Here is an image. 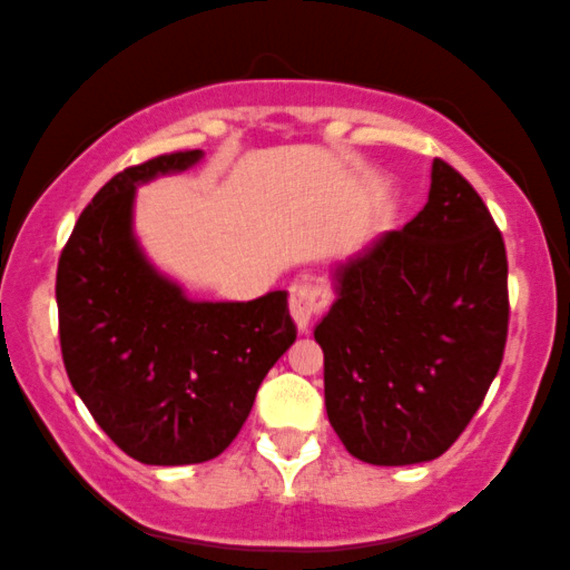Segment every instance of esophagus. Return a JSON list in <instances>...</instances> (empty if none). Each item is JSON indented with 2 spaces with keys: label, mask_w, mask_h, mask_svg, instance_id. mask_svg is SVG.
I'll list each match as a JSON object with an SVG mask.
<instances>
[{
  "label": "esophagus",
  "mask_w": 570,
  "mask_h": 570,
  "mask_svg": "<svg viewBox=\"0 0 570 570\" xmlns=\"http://www.w3.org/2000/svg\"><path fill=\"white\" fill-rule=\"evenodd\" d=\"M333 299V292L318 278H297L289 286V311L299 330H308L311 318L322 314Z\"/></svg>",
  "instance_id": "1"
}]
</instances>
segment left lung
I'll return each instance as SVG.
<instances>
[{
  "instance_id": "1",
  "label": "left lung",
  "mask_w": 570,
  "mask_h": 570,
  "mask_svg": "<svg viewBox=\"0 0 570 570\" xmlns=\"http://www.w3.org/2000/svg\"><path fill=\"white\" fill-rule=\"evenodd\" d=\"M430 197L395 233L335 271L316 324L324 405L343 446L371 465L441 458L503 362L509 262L503 235L462 175L433 161Z\"/></svg>"
}]
</instances>
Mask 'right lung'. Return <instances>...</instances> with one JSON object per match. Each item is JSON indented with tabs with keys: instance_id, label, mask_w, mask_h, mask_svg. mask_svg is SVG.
Here are the masks:
<instances>
[{
	"instance_id": "obj_1",
	"label": "right lung",
	"mask_w": 570,
	"mask_h": 570,
	"mask_svg": "<svg viewBox=\"0 0 570 570\" xmlns=\"http://www.w3.org/2000/svg\"><path fill=\"white\" fill-rule=\"evenodd\" d=\"M199 159L203 151H175L112 175L80 214L56 271L72 390L110 441L146 465L218 458L297 337L286 292L199 303L137 246V186Z\"/></svg>"
}]
</instances>
